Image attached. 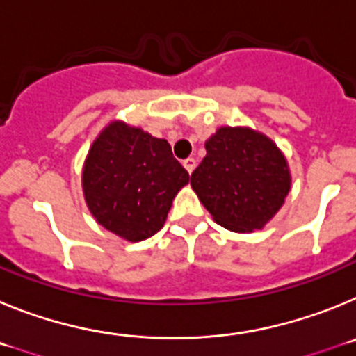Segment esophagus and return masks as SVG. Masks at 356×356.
Segmentation results:
<instances>
[{
	"label": "esophagus",
	"mask_w": 356,
	"mask_h": 356,
	"mask_svg": "<svg viewBox=\"0 0 356 356\" xmlns=\"http://www.w3.org/2000/svg\"><path fill=\"white\" fill-rule=\"evenodd\" d=\"M184 168L187 169V172H188V175H191V172H193L194 169H196V160L191 159V156H188V159H185L184 160Z\"/></svg>",
	"instance_id": "obj_1"
}]
</instances>
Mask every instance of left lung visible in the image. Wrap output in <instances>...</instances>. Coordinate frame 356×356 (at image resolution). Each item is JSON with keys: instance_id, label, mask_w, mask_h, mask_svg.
Instances as JSON below:
<instances>
[{"instance_id": "obj_1", "label": "left lung", "mask_w": 356, "mask_h": 356, "mask_svg": "<svg viewBox=\"0 0 356 356\" xmlns=\"http://www.w3.org/2000/svg\"><path fill=\"white\" fill-rule=\"evenodd\" d=\"M205 149L207 156L191 176L203 207L229 232L262 229L291 191V171L282 149L248 127L217 128Z\"/></svg>"}]
</instances>
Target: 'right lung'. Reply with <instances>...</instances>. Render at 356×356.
I'll return each instance as SVG.
<instances>
[{
	"mask_svg": "<svg viewBox=\"0 0 356 356\" xmlns=\"http://www.w3.org/2000/svg\"><path fill=\"white\" fill-rule=\"evenodd\" d=\"M187 184L188 172L168 140L119 119L94 139L81 171L89 212L97 225L128 242L153 237Z\"/></svg>",
	"mask_w": 356,
	"mask_h": 356,
	"instance_id": "obj_1",
	"label": "right lung"
}]
</instances>
